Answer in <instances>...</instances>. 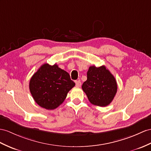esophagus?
Wrapping results in <instances>:
<instances>
[{"instance_id": "esophagus-1", "label": "esophagus", "mask_w": 151, "mask_h": 151, "mask_svg": "<svg viewBox=\"0 0 151 151\" xmlns=\"http://www.w3.org/2000/svg\"><path fill=\"white\" fill-rule=\"evenodd\" d=\"M76 86L77 87H80L81 86V82L79 80L76 81Z\"/></svg>"}]
</instances>
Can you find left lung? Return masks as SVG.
Masks as SVG:
<instances>
[{"label": "left lung", "mask_w": 151, "mask_h": 151, "mask_svg": "<svg viewBox=\"0 0 151 151\" xmlns=\"http://www.w3.org/2000/svg\"><path fill=\"white\" fill-rule=\"evenodd\" d=\"M82 89L91 104L104 107L111 103L117 91L115 78L105 66L90 67Z\"/></svg>", "instance_id": "1"}]
</instances>
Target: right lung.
Here are the masks:
<instances>
[{
    "instance_id": "add662e5",
    "label": "right lung",
    "mask_w": 151,
    "mask_h": 151,
    "mask_svg": "<svg viewBox=\"0 0 151 151\" xmlns=\"http://www.w3.org/2000/svg\"><path fill=\"white\" fill-rule=\"evenodd\" d=\"M74 86L69 73L56 64H43L29 82V90L34 100L47 109H54L61 105Z\"/></svg>"
}]
</instances>
